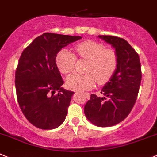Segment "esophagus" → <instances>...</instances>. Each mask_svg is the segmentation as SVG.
<instances>
[{
	"label": "esophagus",
	"mask_w": 157,
	"mask_h": 157,
	"mask_svg": "<svg viewBox=\"0 0 157 157\" xmlns=\"http://www.w3.org/2000/svg\"><path fill=\"white\" fill-rule=\"evenodd\" d=\"M75 93H76V94H77V92H75ZM83 94H86V95H87V94H88V93H83Z\"/></svg>",
	"instance_id": "obj_1"
}]
</instances>
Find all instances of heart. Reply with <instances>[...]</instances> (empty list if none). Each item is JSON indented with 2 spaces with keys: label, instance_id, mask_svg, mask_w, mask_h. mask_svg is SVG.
Returning <instances> with one entry per match:
<instances>
[{
  "label": "heart",
  "instance_id": "1",
  "mask_svg": "<svg viewBox=\"0 0 157 157\" xmlns=\"http://www.w3.org/2000/svg\"><path fill=\"white\" fill-rule=\"evenodd\" d=\"M80 58L88 60L85 67L86 74L74 73L67 78V86L74 90H89L94 86L96 80L99 84L107 83L118 67L119 57L113 49H106L102 44L93 40L80 42L75 46ZM77 57L67 49L60 51L56 57V63L62 74L74 71Z\"/></svg>",
  "mask_w": 157,
  "mask_h": 157
}]
</instances>
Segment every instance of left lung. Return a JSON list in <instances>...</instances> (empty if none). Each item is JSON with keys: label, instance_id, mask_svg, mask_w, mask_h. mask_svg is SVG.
<instances>
[{"label": "left lung", "instance_id": "8db88e82", "mask_svg": "<svg viewBox=\"0 0 157 157\" xmlns=\"http://www.w3.org/2000/svg\"><path fill=\"white\" fill-rule=\"evenodd\" d=\"M98 36L115 48L119 63L115 74L102 89L104 97L91 94L84 113L97 127H112L124 121L136 103L142 79L141 64L138 54L126 40L108 35Z\"/></svg>", "mask_w": 157, "mask_h": 157}]
</instances>
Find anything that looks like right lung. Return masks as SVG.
<instances>
[{"mask_svg": "<svg viewBox=\"0 0 157 157\" xmlns=\"http://www.w3.org/2000/svg\"><path fill=\"white\" fill-rule=\"evenodd\" d=\"M80 36L44 33L23 51L16 72L17 99L27 121L42 130L61 125L74 92L67 90L57 64V54ZM58 90V94L55 92Z\"/></svg>", "mask_w": 157, "mask_h": 157, "instance_id": "right-lung-1", "label": "right lung"}]
</instances>
